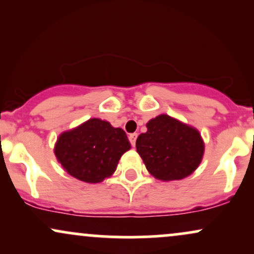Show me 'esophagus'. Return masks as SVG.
Segmentation results:
<instances>
[{"instance_id": "34e87169", "label": "esophagus", "mask_w": 254, "mask_h": 254, "mask_svg": "<svg viewBox=\"0 0 254 254\" xmlns=\"http://www.w3.org/2000/svg\"><path fill=\"white\" fill-rule=\"evenodd\" d=\"M136 138H137V133L136 132L130 133V135H129V141H130V143H131V145H132V147H135V145H136Z\"/></svg>"}]
</instances>
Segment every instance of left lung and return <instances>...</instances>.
I'll use <instances>...</instances> for the list:
<instances>
[{"label":"left lung","mask_w":254,"mask_h":254,"mask_svg":"<svg viewBox=\"0 0 254 254\" xmlns=\"http://www.w3.org/2000/svg\"><path fill=\"white\" fill-rule=\"evenodd\" d=\"M147 129L137 137L136 149L157 179H183L200 164L204 143L196 129L167 115L151 119Z\"/></svg>","instance_id":"1"}]
</instances>
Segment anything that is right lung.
<instances>
[{"label": "right lung", "instance_id": "obj_1", "mask_svg": "<svg viewBox=\"0 0 254 254\" xmlns=\"http://www.w3.org/2000/svg\"><path fill=\"white\" fill-rule=\"evenodd\" d=\"M130 148L123 129L92 118L58 137L55 154L70 176L100 183L116 171L121 156Z\"/></svg>", "mask_w": 254, "mask_h": 254}]
</instances>
